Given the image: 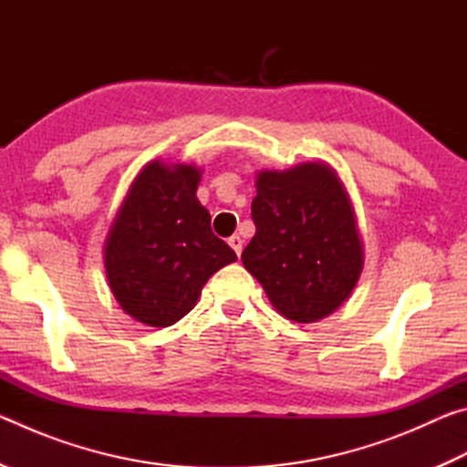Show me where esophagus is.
<instances>
[{
	"mask_svg": "<svg viewBox=\"0 0 467 467\" xmlns=\"http://www.w3.org/2000/svg\"><path fill=\"white\" fill-rule=\"evenodd\" d=\"M228 244H231L236 255H241V251H243V239H241L239 234H233L231 239H228Z\"/></svg>",
	"mask_w": 467,
	"mask_h": 467,
	"instance_id": "esophagus-1",
	"label": "esophagus"
}]
</instances>
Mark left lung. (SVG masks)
Here are the masks:
<instances>
[{
    "instance_id": "obj_1",
    "label": "left lung",
    "mask_w": 467,
    "mask_h": 467,
    "mask_svg": "<svg viewBox=\"0 0 467 467\" xmlns=\"http://www.w3.org/2000/svg\"><path fill=\"white\" fill-rule=\"evenodd\" d=\"M251 218L255 236L241 259L286 319L326 317L357 286L362 270L357 223L327 164L264 171Z\"/></svg>"
}]
</instances>
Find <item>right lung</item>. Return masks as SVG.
<instances>
[{
    "label": "right lung",
    "mask_w": 467,
    "mask_h": 467,
    "mask_svg": "<svg viewBox=\"0 0 467 467\" xmlns=\"http://www.w3.org/2000/svg\"><path fill=\"white\" fill-rule=\"evenodd\" d=\"M200 171L150 162L133 181L105 247L109 286L123 311L167 327L195 306L203 284L236 253L212 233L197 202Z\"/></svg>",
    "instance_id": "add662e5"
}]
</instances>
